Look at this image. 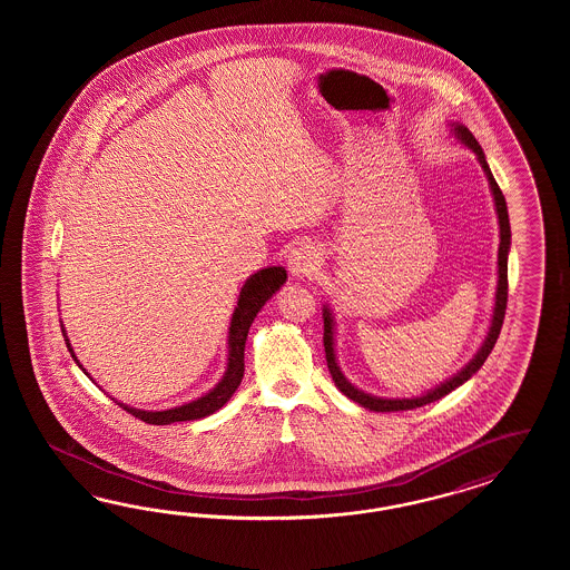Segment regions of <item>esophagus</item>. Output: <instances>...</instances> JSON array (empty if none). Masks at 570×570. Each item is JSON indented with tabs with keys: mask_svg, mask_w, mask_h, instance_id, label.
Instances as JSON below:
<instances>
[{
	"mask_svg": "<svg viewBox=\"0 0 570 570\" xmlns=\"http://www.w3.org/2000/svg\"><path fill=\"white\" fill-rule=\"evenodd\" d=\"M322 250L315 242H303L288 253V269L294 277L313 276L320 267Z\"/></svg>",
	"mask_w": 570,
	"mask_h": 570,
	"instance_id": "esophagus-1",
	"label": "esophagus"
}]
</instances>
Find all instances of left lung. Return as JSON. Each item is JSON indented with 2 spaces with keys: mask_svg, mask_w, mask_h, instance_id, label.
I'll list each match as a JSON object with an SVG mask.
<instances>
[{
  "mask_svg": "<svg viewBox=\"0 0 570 570\" xmlns=\"http://www.w3.org/2000/svg\"><path fill=\"white\" fill-rule=\"evenodd\" d=\"M449 134L458 139L462 146H466L468 150H472L476 160L481 163L489 188L493 194V203H495V213H498V222H500V250H498V288H495V305H493V315H491V324L487 330L483 345L476 351V355L451 379L443 380L441 384H436L431 391L417 395V397H401V399H386L376 397L372 393H365L362 389H357L353 382H348L338 360H336V322H334V311L330 309L328 303L324 305V348H326V362H328L330 374L334 384L341 389V393L360 403L365 410L370 412H403V410H415L422 407L432 401H439L441 397L449 395L451 391H455L458 386H462L464 382L472 379L481 367H483L484 360L489 357V353L493 351V346L498 343L500 336L501 324H503V315H505V303H508V253H510V244H512V232H510V219H508V207H505V198L501 194L500 186L493 177V173L487 165L483 148L479 146L476 138L468 131L462 122H449Z\"/></svg>",
  "mask_w": 570,
  "mask_h": 570,
  "instance_id": "left-lung-1",
  "label": "left lung"
}]
</instances>
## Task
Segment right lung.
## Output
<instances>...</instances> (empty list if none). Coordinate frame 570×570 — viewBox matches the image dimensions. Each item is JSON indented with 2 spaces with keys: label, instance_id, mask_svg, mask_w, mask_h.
Here are the masks:
<instances>
[{
  "label": "right lung",
  "instance_id": "1",
  "mask_svg": "<svg viewBox=\"0 0 570 570\" xmlns=\"http://www.w3.org/2000/svg\"><path fill=\"white\" fill-rule=\"evenodd\" d=\"M286 279H288V274H286L284 267L269 265V267H263L257 274H253V276L244 282L240 294H238V305H236V309L232 313L229 328H227L229 330L227 332V365H225L224 376L203 397L194 399L190 403H184V405H177V407L160 410V412L138 410V407L125 405V403L117 401L115 397H112V401L117 405H121L122 410H127L129 414L136 415V417L148 422V424H158V426L173 424V422L200 420V417H207V415L215 414L217 410H222L225 403L232 399V395L236 393V389L240 386L242 376H244V345H246L248 330L253 326L257 313L263 309V305L286 284ZM62 334H65V341H67L72 360L83 370L87 379H91L87 374L86 367L77 360L72 346H70L65 326H62Z\"/></svg>",
  "mask_w": 570,
  "mask_h": 570
}]
</instances>
